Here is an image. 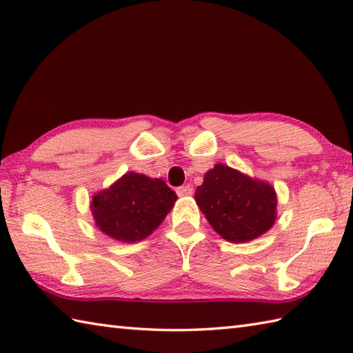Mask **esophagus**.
Returning <instances> with one entry per match:
<instances>
[{
	"label": "esophagus",
	"mask_w": 353,
	"mask_h": 353,
	"mask_svg": "<svg viewBox=\"0 0 353 353\" xmlns=\"http://www.w3.org/2000/svg\"><path fill=\"white\" fill-rule=\"evenodd\" d=\"M177 194L181 197H188L192 194V186L191 185H185V186H179V188L176 190Z\"/></svg>",
	"instance_id": "obj_1"
}]
</instances>
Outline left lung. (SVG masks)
Here are the masks:
<instances>
[{"label":"left lung","mask_w":353,"mask_h":353,"mask_svg":"<svg viewBox=\"0 0 353 353\" xmlns=\"http://www.w3.org/2000/svg\"><path fill=\"white\" fill-rule=\"evenodd\" d=\"M196 203L212 229L230 243H249L273 228L277 196L272 185L216 163L196 190Z\"/></svg>","instance_id":"1"}]
</instances>
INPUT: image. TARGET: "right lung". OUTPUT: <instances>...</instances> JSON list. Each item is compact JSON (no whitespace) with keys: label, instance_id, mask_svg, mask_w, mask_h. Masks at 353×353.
<instances>
[{"label":"right lung","instance_id":"add662e5","mask_svg":"<svg viewBox=\"0 0 353 353\" xmlns=\"http://www.w3.org/2000/svg\"><path fill=\"white\" fill-rule=\"evenodd\" d=\"M176 200L162 179L129 171L94 194L91 212L103 234L119 243H138L159 228Z\"/></svg>","mask_w":353,"mask_h":353}]
</instances>
